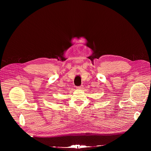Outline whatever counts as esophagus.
Listing matches in <instances>:
<instances>
[{"label": "esophagus", "mask_w": 151, "mask_h": 151, "mask_svg": "<svg viewBox=\"0 0 151 151\" xmlns=\"http://www.w3.org/2000/svg\"><path fill=\"white\" fill-rule=\"evenodd\" d=\"M83 88V85H81V86H79V87H76V88L78 89V90H81V89H82Z\"/></svg>", "instance_id": "1"}]
</instances>
